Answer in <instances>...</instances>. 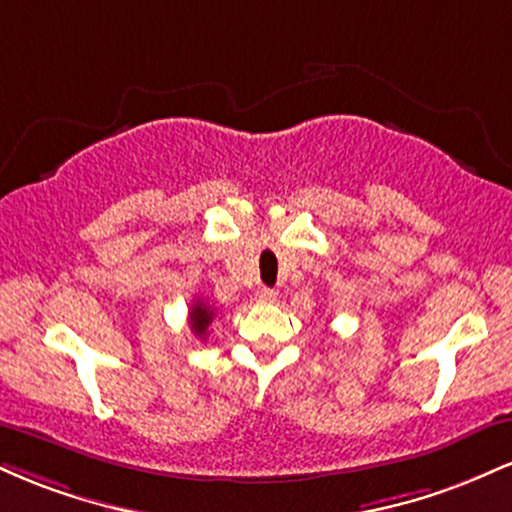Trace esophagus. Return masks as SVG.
Returning a JSON list of instances; mask_svg holds the SVG:
<instances>
[{"label": "esophagus", "instance_id": "1", "mask_svg": "<svg viewBox=\"0 0 512 512\" xmlns=\"http://www.w3.org/2000/svg\"><path fill=\"white\" fill-rule=\"evenodd\" d=\"M257 301H260L262 305L276 303V291L274 289H260V291H257Z\"/></svg>", "mask_w": 512, "mask_h": 512}]
</instances>
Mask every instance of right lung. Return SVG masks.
Wrapping results in <instances>:
<instances>
[{
	"instance_id": "right-lung-1",
	"label": "right lung",
	"mask_w": 512,
	"mask_h": 512,
	"mask_svg": "<svg viewBox=\"0 0 512 512\" xmlns=\"http://www.w3.org/2000/svg\"><path fill=\"white\" fill-rule=\"evenodd\" d=\"M211 320H214V310H211L207 303H204V301L192 303V308H190V327H192V332L197 334V337H202V339L207 337V330H209Z\"/></svg>"
}]
</instances>
